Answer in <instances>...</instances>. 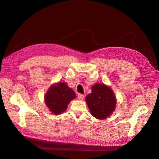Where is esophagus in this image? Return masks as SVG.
<instances>
[{
    "label": "esophagus",
    "mask_w": 159,
    "mask_h": 159,
    "mask_svg": "<svg viewBox=\"0 0 159 159\" xmlns=\"http://www.w3.org/2000/svg\"><path fill=\"white\" fill-rule=\"evenodd\" d=\"M78 98L80 100H83L84 99V95L83 94H81V93H79L78 95Z\"/></svg>",
    "instance_id": "1"
}]
</instances>
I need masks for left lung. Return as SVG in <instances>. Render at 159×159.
Here are the masks:
<instances>
[{
	"label": "left lung",
	"mask_w": 159,
	"mask_h": 159,
	"mask_svg": "<svg viewBox=\"0 0 159 159\" xmlns=\"http://www.w3.org/2000/svg\"><path fill=\"white\" fill-rule=\"evenodd\" d=\"M91 91L86 97L91 114L98 119L108 117L115 110L116 104V98L112 90L103 84H95Z\"/></svg>",
	"instance_id": "obj_1"
}]
</instances>
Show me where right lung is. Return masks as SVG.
Returning a JSON list of instances; mask_svg holds the SVG:
<instances>
[{"label": "right lung", "instance_id": "right-lung-1", "mask_svg": "<svg viewBox=\"0 0 159 159\" xmlns=\"http://www.w3.org/2000/svg\"><path fill=\"white\" fill-rule=\"evenodd\" d=\"M76 97L74 91L64 82L52 85L45 96V103L51 111L58 115L68 107V105Z\"/></svg>", "mask_w": 159, "mask_h": 159}]
</instances>
